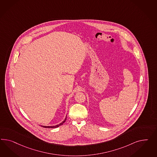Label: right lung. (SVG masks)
Segmentation results:
<instances>
[{
  "mask_svg": "<svg viewBox=\"0 0 157 157\" xmlns=\"http://www.w3.org/2000/svg\"><path fill=\"white\" fill-rule=\"evenodd\" d=\"M67 119V116L66 117V118L64 120V121H63L61 123L59 124H58V125H54V126H44V125H41L42 127H44V128H57V127H59V126H60V125H62L63 124V123L66 121Z\"/></svg>",
  "mask_w": 157,
  "mask_h": 157,
  "instance_id": "obj_1",
  "label": "right lung"
}]
</instances>
